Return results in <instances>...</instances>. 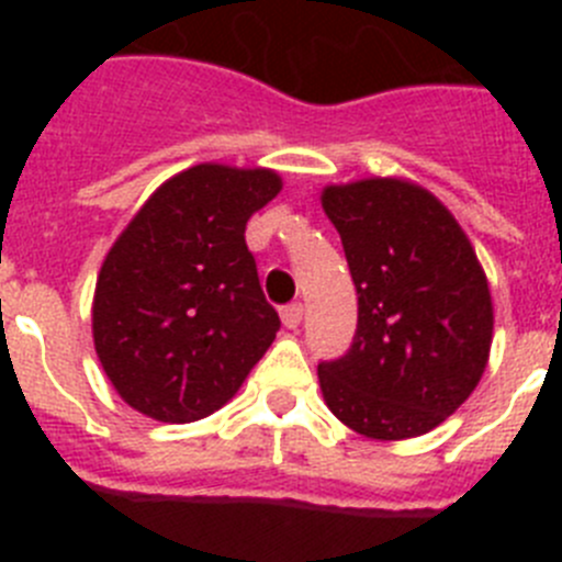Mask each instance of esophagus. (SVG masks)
<instances>
[{
  "label": "esophagus",
  "instance_id": "34e87169",
  "mask_svg": "<svg viewBox=\"0 0 562 562\" xmlns=\"http://www.w3.org/2000/svg\"><path fill=\"white\" fill-rule=\"evenodd\" d=\"M281 321H284L286 329H297L301 321H304V304H290L281 310Z\"/></svg>",
  "mask_w": 562,
  "mask_h": 562
}]
</instances>
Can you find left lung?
I'll use <instances>...</instances> for the list:
<instances>
[{
    "instance_id": "left-lung-1",
    "label": "left lung",
    "mask_w": 562,
    "mask_h": 562,
    "mask_svg": "<svg viewBox=\"0 0 562 562\" xmlns=\"http://www.w3.org/2000/svg\"><path fill=\"white\" fill-rule=\"evenodd\" d=\"M357 286V331L317 366L331 414L360 436L414 439L473 394L493 346V297L470 238L434 193L371 177L326 186Z\"/></svg>"
}]
</instances>
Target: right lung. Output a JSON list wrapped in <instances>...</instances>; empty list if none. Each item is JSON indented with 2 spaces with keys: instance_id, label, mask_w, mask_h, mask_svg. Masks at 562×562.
<instances>
[{
  "instance_id": "obj_1",
  "label": "right lung",
  "mask_w": 562,
  "mask_h": 562,
  "mask_svg": "<svg viewBox=\"0 0 562 562\" xmlns=\"http://www.w3.org/2000/svg\"><path fill=\"white\" fill-rule=\"evenodd\" d=\"M281 191L270 168L202 162L162 182L98 272L92 337L134 411L186 425L233 400L281 326L245 227Z\"/></svg>"
}]
</instances>
